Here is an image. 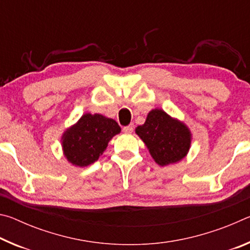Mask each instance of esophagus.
Returning a JSON list of instances; mask_svg holds the SVG:
<instances>
[{"mask_svg": "<svg viewBox=\"0 0 250 250\" xmlns=\"http://www.w3.org/2000/svg\"><path fill=\"white\" fill-rule=\"evenodd\" d=\"M122 131H124L125 133H132L133 132V126L132 125L124 126V129H122Z\"/></svg>", "mask_w": 250, "mask_h": 250, "instance_id": "obj_1", "label": "esophagus"}]
</instances>
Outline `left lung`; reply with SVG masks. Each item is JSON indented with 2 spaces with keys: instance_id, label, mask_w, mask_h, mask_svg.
I'll list each match as a JSON object with an SVG mask.
<instances>
[{
  "instance_id": "8db88e82",
  "label": "left lung",
  "mask_w": 250,
  "mask_h": 250,
  "mask_svg": "<svg viewBox=\"0 0 250 250\" xmlns=\"http://www.w3.org/2000/svg\"><path fill=\"white\" fill-rule=\"evenodd\" d=\"M135 132L149 147L152 158L161 167L176 163L188 153L191 146L188 129L172 119L163 110L149 112L145 125H139Z\"/></svg>"
}]
</instances>
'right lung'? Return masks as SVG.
<instances>
[{
  "mask_svg": "<svg viewBox=\"0 0 250 250\" xmlns=\"http://www.w3.org/2000/svg\"><path fill=\"white\" fill-rule=\"evenodd\" d=\"M120 131L119 125L113 119L98 113H86L64 134L65 156L75 166H89L99 159L111 138Z\"/></svg>",
  "mask_w": 250,
  "mask_h": 250,
  "instance_id": "right-lung-1",
  "label": "right lung"
}]
</instances>
